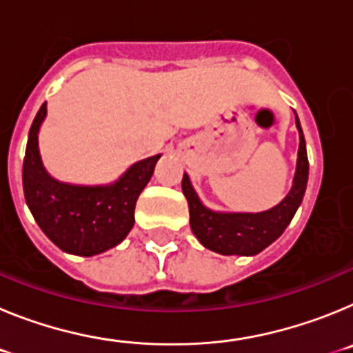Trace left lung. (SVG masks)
I'll use <instances>...</instances> for the list:
<instances>
[{
    "label": "left lung",
    "instance_id": "1",
    "mask_svg": "<svg viewBox=\"0 0 353 353\" xmlns=\"http://www.w3.org/2000/svg\"><path fill=\"white\" fill-rule=\"evenodd\" d=\"M297 129L301 132L299 145L297 173L293 179L292 191L288 192L281 203L260 214H219L212 212L201 205L198 194L192 189L189 176L183 173L182 191L189 203L191 215V230L201 244L210 251L233 256H252L270 245L277 236H281L290 221L302 203L310 173V162L305 152V141L302 136L301 121L297 118Z\"/></svg>",
    "mask_w": 353,
    "mask_h": 353
}]
</instances>
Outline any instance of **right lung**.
Returning a JSON list of instances; mask_svg holds the SVG:
<instances>
[{
	"label": "right lung",
	"instance_id": "obj_1",
	"mask_svg": "<svg viewBox=\"0 0 353 353\" xmlns=\"http://www.w3.org/2000/svg\"><path fill=\"white\" fill-rule=\"evenodd\" d=\"M46 102L31 123L23 164L24 198L46 235L65 252L93 256L114 248L134 226V208L161 155L136 162L114 185L79 187L56 182L42 166L39 129Z\"/></svg>",
	"mask_w": 353,
	"mask_h": 353
}]
</instances>
